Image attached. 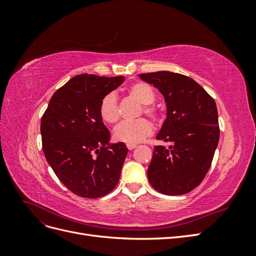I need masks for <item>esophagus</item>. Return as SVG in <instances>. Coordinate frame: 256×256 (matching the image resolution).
<instances>
[{
  "instance_id": "esophagus-1",
  "label": "esophagus",
  "mask_w": 256,
  "mask_h": 256,
  "mask_svg": "<svg viewBox=\"0 0 256 256\" xmlns=\"http://www.w3.org/2000/svg\"><path fill=\"white\" fill-rule=\"evenodd\" d=\"M127 147H128V150H131L136 148V144H127Z\"/></svg>"
}]
</instances>
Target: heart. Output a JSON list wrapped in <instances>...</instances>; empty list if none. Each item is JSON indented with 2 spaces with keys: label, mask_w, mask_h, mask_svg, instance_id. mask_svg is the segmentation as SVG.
<instances>
[{
  "label": "heart",
  "mask_w": 256,
  "mask_h": 256,
  "mask_svg": "<svg viewBox=\"0 0 256 256\" xmlns=\"http://www.w3.org/2000/svg\"><path fill=\"white\" fill-rule=\"evenodd\" d=\"M131 97H134L138 102L144 104L143 113L154 120L161 118L160 110L152 102L154 100V92L148 84L144 82H134L127 88ZM99 113L104 122L113 124L118 120V98L114 92L106 94L100 102ZM152 132L150 122L146 118H138L132 122H122L115 127L113 136L116 141L127 144H136L142 142L145 138Z\"/></svg>",
  "instance_id": "b5f03b06"
}]
</instances>
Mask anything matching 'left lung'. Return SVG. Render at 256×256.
Masks as SVG:
<instances>
[{
  "label": "left lung",
  "mask_w": 256,
  "mask_h": 256,
  "mask_svg": "<svg viewBox=\"0 0 256 256\" xmlns=\"http://www.w3.org/2000/svg\"><path fill=\"white\" fill-rule=\"evenodd\" d=\"M164 97L166 118L154 146L147 177L166 196L186 194L200 184L219 142L218 110L212 97L187 76L171 72L138 74Z\"/></svg>",
  "instance_id": "left-lung-1"
}]
</instances>
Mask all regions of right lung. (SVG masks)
Instances as JSON below:
<instances>
[{"label":"right lung","mask_w":256,"mask_h":256,"mask_svg":"<svg viewBox=\"0 0 256 256\" xmlns=\"http://www.w3.org/2000/svg\"><path fill=\"white\" fill-rule=\"evenodd\" d=\"M125 76H74L51 97L40 132L44 157L66 188L74 194L97 198L118 184L127 156L125 143L111 144L99 106Z\"/></svg>","instance_id":"obj_1"}]
</instances>
